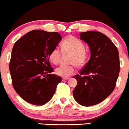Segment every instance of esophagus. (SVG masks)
Returning a JSON list of instances; mask_svg holds the SVG:
<instances>
[{"mask_svg": "<svg viewBox=\"0 0 129 129\" xmlns=\"http://www.w3.org/2000/svg\"><path fill=\"white\" fill-rule=\"evenodd\" d=\"M69 79V77H62V80H63V81H65V80H67Z\"/></svg>", "mask_w": 129, "mask_h": 129, "instance_id": "1", "label": "esophagus"}]
</instances>
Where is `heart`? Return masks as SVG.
Listing matches in <instances>:
<instances>
[{
	"instance_id": "obj_1",
	"label": "heart",
	"mask_w": 129,
	"mask_h": 129,
	"mask_svg": "<svg viewBox=\"0 0 129 129\" xmlns=\"http://www.w3.org/2000/svg\"><path fill=\"white\" fill-rule=\"evenodd\" d=\"M83 42L75 37H69L66 38L61 44V49L63 53H71L70 57V65H62L55 69L57 75L62 77H69L76 71L75 67H81L84 66L88 58V53L84 49ZM62 52L58 48L51 51L49 58L55 65L58 64L60 60Z\"/></svg>"
}]
</instances>
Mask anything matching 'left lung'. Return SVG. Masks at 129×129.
<instances>
[{
	"instance_id": "left-lung-1",
	"label": "left lung",
	"mask_w": 129,
	"mask_h": 129,
	"mask_svg": "<svg viewBox=\"0 0 129 129\" xmlns=\"http://www.w3.org/2000/svg\"><path fill=\"white\" fill-rule=\"evenodd\" d=\"M80 39L89 47L91 57L79 74L73 77L77 82L73 96L79 104L89 107L103 102L114 90L120 72L118 51L98 31L82 32Z\"/></svg>"
}]
</instances>
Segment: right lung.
Returning <instances> with one entry per match:
<instances>
[{"mask_svg": "<svg viewBox=\"0 0 129 129\" xmlns=\"http://www.w3.org/2000/svg\"><path fill=\"white\" fill-rule=\"evenodd\" d=\"M62 40L57 32L33 30L14 45L9 71L14 89L20 97L34 105H43L53 97L62 81L52 74L50 53Z\"/></svg>", "mask_w": 129, "mask_h": 129, "instance_id": "1", "label": "right lung"}]
</instances>
